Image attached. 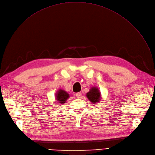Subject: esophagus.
I'll list each match as a JSON object with an SVG mask.
<instances>
[{
	"label": "esophagus",
	"instance_id": "1",
	"mask_svg": "<svg viewBox=\"0 0 155 155\" xmlns=\"http://www.w3.org/2000/svg\"><path fill=\"white\" fill-rule=\"evenodd\" d=\"M81 96H82L81 92H78V93H76V97L77 98H81Z\"/></svg>",
	"mask_w": 155,
	"mask_h": 155
}]
</instances>
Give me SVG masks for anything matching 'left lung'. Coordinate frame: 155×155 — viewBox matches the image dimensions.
<instances>
[{
	"label": "left lung",
	"mask_w": 155,
	"mask_h": 155,
	"mask_svg": "<svg viewBox=\"0 0 155 155\" xmlns=\"http://www.w3.org/2000/svg\"><path fill=\"white\" fill-rule=\"evenodd\" d=\"M88 99L93 103H98L101 98V94L99 90L94 87H91L90 91L86 94Z\"/></svg>",
	"instance_id": "obj_1"
}]
</instances>
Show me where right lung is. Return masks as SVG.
Returning a JSON list of instances; mask_svg holds the SVG:
<instances>
[{
	"instance_id": "obj_1",
	"label": "right lung",
	"mask_w": 155,
	"mask_h": 155,
	"mask_svg": "<svg viewBox=\"0 0 155 155\" xmlns=\"http://www.w3.org/2000/svg\"><path fill=\"white\" fill-rule=\"evenodd\" d=\"M70 95L67 91L65 90H63L61 89L58 90L56 94V100L58 101L60 103L64 104L65 103L67 100V99L69 98Z\"/></svg>"
}]
</instances>
